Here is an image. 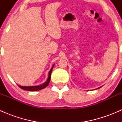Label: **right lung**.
I'll return each instance as SVG.
<instances>
[{"label":"right lung","instance_id":"obj_1","mask_svg":"<svg viewBox=\"0 0 122 122\" xmlns=\"http://www.w3.org/2000/svg\"><path fill=\"white\" fill-rule=\"evenodd\" d=\"M54 66H52V68H51L50 71H49L48 73V79L44 84L39 85V86H21L18 85L20 88H21L22 89L25 90H27V91H31V92H35V91H38L40 90L43 89V88H45L46 86L48 85L49 83H50V79H51V72H52V68H53Z\"/></svg>","mask_w":122,"mask_h":122}]
</instances>
